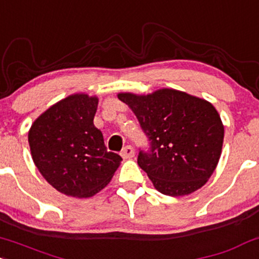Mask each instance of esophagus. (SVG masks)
Returning <instances> with one entry per match:
<instances>
[{"label": "esophagus", "mask_w": 259, "mask_h": 259, "mask_svg": "<svg viewBox=\"0 0 259 259\" xmlns=\"http://www.w3.org/2000/svg\"><path fill=\"white\" fill-rule=\"evenodd\" d=\"M120 155L123 158H133L135 156V150L133 149V146H130V145H126V146L123 147Z\"/></svg>", "instance_id": "34e87169"}]
</instances>
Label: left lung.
<instances>
[{
    "instance_id": "left-lung-1",
    "label": "left lung",
    "mask_w": 259,
    "mask_h": 259,
    "mask_svg": "<svg viewBox=\"0 0 259 259\" xmlns=\"http://www.w3.org/2000/svg\"><path fill=\"white\" fill-rule=\"evenodd\" d=\"M150 141L138 164L155 188L169 197L195 192L211 177L224 143V125L211 103L186 92L162 88L151 95L119 93Z\"/></svg>"
}]
</instances>
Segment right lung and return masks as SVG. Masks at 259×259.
I'll return each instance as SVG.
<instances>
[{
  "mask_svg": "<svg viewBox=\"0 0 259 259\" xmlns=\"http://www.w3.org/2000/svg\"><path fill=\"white\" fill-rule=\"evenodd\" d=\"M97 106V97L69 96L45 110L28 134L36 168L48 183L70 197L95 195L120 164V156L107 151L103 135L93 124Z\"/></svg>",
  "mask_w": 259,
  "mask_h": 259,
  "instance_id": "obj_1",
  "label": "right lung"
}]
</instances>
